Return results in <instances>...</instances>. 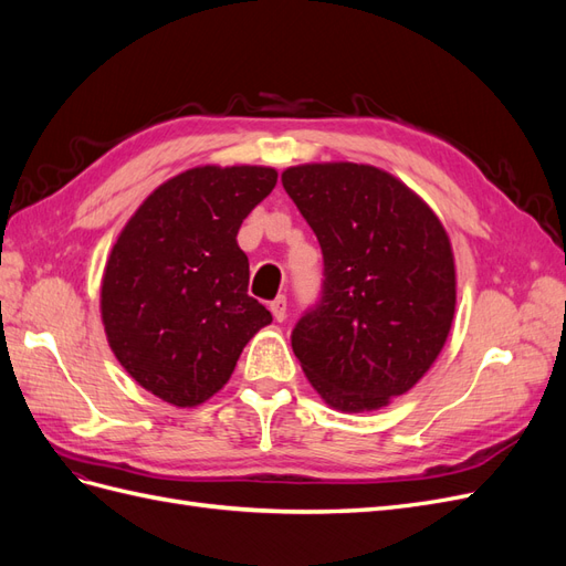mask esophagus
Listing matches in <instances>:
<instances>
[{
	"mask_svg": "<svg viewBox=\"0 0 566 566\" xmlns=\"http://www.w3.org/2000/svg\"><path fill=\"white\" fill-rule=\"evenodd\" d=\"M269 310H271L273 318H276V321H283V318L287 316V302H285V297H283V295H279L276 300H273V302L269 304Z\"/></svg>",
	"mask_w": 566,
	"mask_h": 566,
	"instance_id": "obj_1",
	"label": "esophagus"
}]
</instances>
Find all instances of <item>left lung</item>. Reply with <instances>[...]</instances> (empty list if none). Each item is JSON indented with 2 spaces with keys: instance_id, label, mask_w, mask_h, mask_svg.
I'll return each mask as SVG.
<instances>
[{
  "instance_id": "8db88e82",
  "label": "left lung",
  "mask_w": 566,
  "mask_h": 566,
  "mask_svg": "<svg viewBox=\"0 0 566 566\" xmlns=\"http://www.w3.org/2000/svg\"><path fill=\"white\" fill-rule=\"evenodd\" d=\"M323 252L321 295L290 335L337 410L389 403L430 370L455 312V266L437 214L370 165L290 167L281 177Z\"/></svg>"
}]
</instances>
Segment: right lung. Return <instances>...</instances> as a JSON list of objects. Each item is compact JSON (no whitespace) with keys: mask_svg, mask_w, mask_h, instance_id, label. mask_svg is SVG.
Here are the masks:
<instances>
[{"mask_svg":"<svg viewBox=\"0 0 566 566\" xmlns=\"http://www.w3.org/2000/svg\"><path fill=\"white\" fill-rule=\"evenodd\" d=\"M271 167H196L153 191L119 233L101 285L117 361L172 406L208 401L271 323L248 295L243 219L276 186Z\"/></svg>","mask_w":566,"mask_h":566,"instance_id":"right-lung-1","label":"right lung"}]
</instances>
